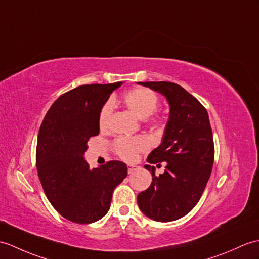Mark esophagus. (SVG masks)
I'll return each mask as SVG.
<instances>
[{
	"label": "esophagus",
	"mask_w": 259,
	"mask_h": 259,
	"mask_svg": "<svg viewBox=\"0 0 259 259\" xmlns=\"http://www.w3.org/2000/svg\"><path fill=\"white\" fill-rule=\"evenodd\" d=\"M135 170H136V167L135 166H132V165H128V173L129 174H132L135 172Z\"/></svg>",
	"instance_id": "esophagus-1"
}]
</instances>
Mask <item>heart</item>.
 <instances>
[{"instance_id":"obj_1","label":"heart","mask_w":259,"mask_h":259,"mask_svg":"<svg viewBox=\"0 0 259 259\" xmlns=\"http://www.w3.org/2000/svg\"><path fill=\"white\" fill-rule=\"evenodd\" d=\"M123 101L129 109L137 117L141 119L149 118L155 112L159 105L157 94L151 89L144 87H137L129 90L123 95ZM113 111V104L108 100L102 106L99 113V127L106 129L110 123ZM113 150L119 158L125 161H132L137 154L146 151L149 148V142L144 137H119L112 143Z\"/></svg>"}]
</instances>
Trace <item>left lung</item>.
Returning <instances> with one entry per match:
<instances>
[{
    "instance_id": "1",
    "label": "left lung",
    "mask_w": 259,
    "mask_h": 259,
    "mask_svg": "<svg viewBox=\"0 0 259 259\" xmlns=\"http://www.w3.org/2000/svg\"><path fill=\"white\" fill-rule=\"evenodd\" d=\"M139 83L164 96L170 105V117L162 143L147 159L150 164L165 160V173L157 177L154 167L144 165L152 174V182L138 194V205L151 220L176 221L196 205L211 176L214 141L208 113L194 96L178 83Z\"/></svg>"
}]
</instances>
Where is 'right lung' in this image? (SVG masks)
Listing matches in <instances>:
<instances>
[{"instance_id":"add662e5","label":"right lung","mask_w":259,"mask_h":259,"mask_svg":"<svg viewBox=\"0 0 259 259\" xmlns=\"http://www.w3.org/2000/svg\"><path fill=\"white\" fill-rule=\"evenodd\" d=\"M121 81L82 85L63 94L40 124L36 167L54 208L66 220L89 224L110 208L112 192L127 177V165L109 161L89 169L83 159L87 141L99 134V113Z\"/></svg>"}]
</instances>
